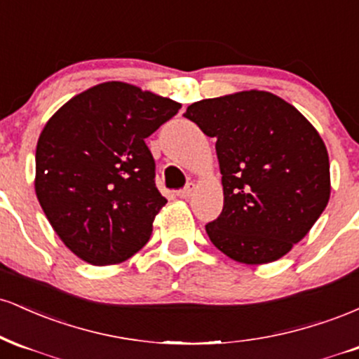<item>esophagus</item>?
Segmentation results:
<instances>
[{"instance_id": "1", "label": "esophagus", "mask_w": 359, "mask_h": 359, "mask_svg": "<svg viewBox=\"0 0 359 359\" xmlns=\"http://www.w3.org/2000/svg\"><path fill=\"white\" fill-rule=\"evenodd\" d=\"M194 189H196V185H194L192 182H189L187 185H185L184 189H180V191H177V196L182 197V199H189V197L192 196Z\"/></svg>"}]
</instances>
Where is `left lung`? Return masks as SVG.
Listing matches in <instances>:
<instances>
[{"label":"left lung","mask_w":359,"mask_h":359,"mask_svg":"<svg viewBox=\"0 0 359 359\" xmlns=\"http://www.w3.org/2000/svg\"><path fill=\"white\" fill-rule=\"evenodd\" d=\"M184 116L216 140L224 205L205 224L209 240L246 265L282 258L331 194L327 150L316 128L265 90L197 101Z\"/></svg>","instance_id":"1"}]
</instances>
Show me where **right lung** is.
<instances>
[{
    "label": "right lung",
    "instance_id": "add662e5",
    "mask_svg": "<svg viewBox=\"0 0 359 359\" xmlns=\"http://www.w3.org/2000/svg\"><path fill=\"white\" fill-rule=\"evenodd\" d=\"M179 102L125 82H104L65 102L36 143L35 191L72 253L90 265L133 257L167 199L155 185L145 138Z\"/></svg>",
    "mask_w": 359,
    "mask_h": 359
}]
</instances>
